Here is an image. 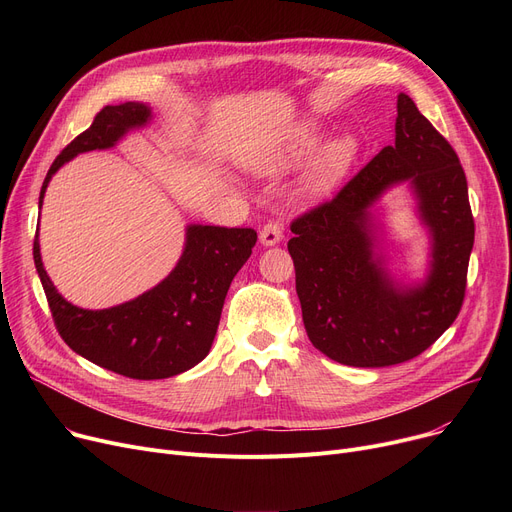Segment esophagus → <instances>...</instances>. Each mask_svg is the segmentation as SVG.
Masks as SVG:
<instances>
[{"instance_id": "1", "label": "esophagus", "mask_w": 512, "mask_h": 512, "mask_svg": "<svg viewBox=\"0 0 512 512\" xmlns=\"http://www.w3.org/2000/svg\"><path fill=\"white\" fill-rule=\"evenodd\" d=\"M282 226L278 224V222H270V224H265L263 228H261V232H259V240H261V245L263 247H274V245H278V242L282 240Z\"/></svg>"}]
</instances>
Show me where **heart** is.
Listing matches in <instances>:
<instances>
[{"instance_id":"b5f03b06","label":"heart","mask_w":512,"mask_h":512,"mask_svg":"<svg viewBox=\"0 0 512 512\" xmlns=\"http://www.w3.org/2000/svg\"><path fill=\"white\" fill-rule=\"evenodd\" d=\"M321 128L315 122H301L288 128L280 139L249 155L247 168L265 178L282 176L294 168H299L319 145ZM359 139L351 132L336 134L328 139L313 154L309 166L305 168L297 195L299 201L311 205L324 201L334 193V188L353 170L359 157Z\"/></svg>"}]
</instances>
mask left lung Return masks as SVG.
<instances>
[{
    "mask_svg": "<svg viewBox=\"0 0 512 512\" xmlns=\"http://www.w3.org/2000/svg\"><path fill=\"white\" fill-rule=\"evenodd\" d=\"M396 112L394 145L290 226L307 336L319 353L351 367H388L421 355L452 326L465 299L475 224L463 166L409 95H398ZM398 183L408 184L430 234L428 272L411 283L387 267L374 211Z\"/></svg>",
    "mask_w": 512,
    "mask_h": 512,
    "instance_id": "left-lung-1",
    "label": "left lung"
}]
</instances>
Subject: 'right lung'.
<instances>
[{"instance_id":"add662e5","label":"right lung","mask_w":512,"mask_h":512,"mask_svg":"<svg viewBox=\"0 0 512 512\" xmlns=\"http://www.w3.org/2000/svg\"><path fill=\"white\" fill-rule=\"evenodd\" d=\"M147 103L105 105L93 124L53 161L39 195V209L53 178L80 153L116 147L128 132L149 126ZM257 232L188 224L174 270L151 290L110 309H83L66 301L49 280L35 238V267L56 328L87 361L134 380H164L201 363L218 332L230 282L251 257Z\"/></svg>"}]
</instances>
